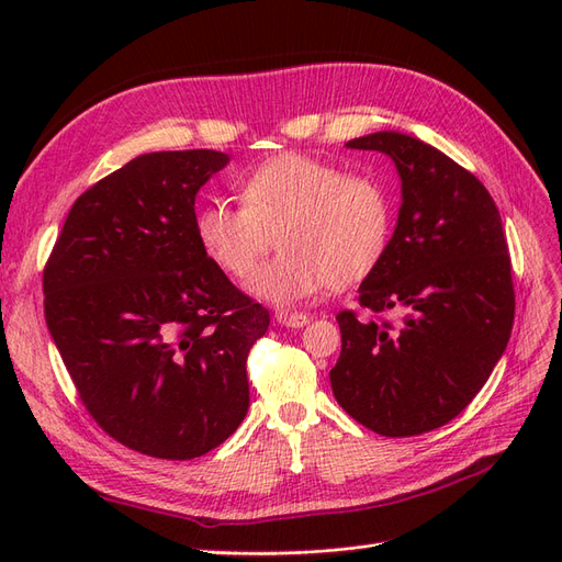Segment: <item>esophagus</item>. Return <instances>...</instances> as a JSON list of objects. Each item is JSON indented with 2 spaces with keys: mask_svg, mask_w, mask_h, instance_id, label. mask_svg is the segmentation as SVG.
Instances as JSON below:
<instances>
[{
  "mask_svg": "<svg viewBox=\"0 0 562 562\" xmlns=\"http://www.w3.org/2000/svg\"><path fill=\"white\" fill-rule=\"evenodd\" d=\"M277 323H279V326H285V328H302V326H307V323H310V314L279 312L277 314Z\"/></svg>",
  "mask_w": 562,
  "mask_h": 562,
  "instance_id": "esophagus-1",
  "label": "esophagus"
}]
</instances>
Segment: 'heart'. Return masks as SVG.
<instances>
[{"instance_id":"1","label":"heart","mask_w":562,"mask_h":562,"mask_svg":"<svg viewBox=\"0 0 562 562\" xmlns=\"http://www.w3.org/2000/svg\"><path fill=\"white\" fill-rule=\"evenodd\" d=\"M241 201H213L196 215L209 258L232 279H248L274 241L283 248L250 281L274 304H293L323 288L363 281L389 246L391 201L370 176L283 151L241 180Z\"/></svg>"}]
</instances>
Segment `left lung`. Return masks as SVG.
Listing matches in <instances>:
<instances>
[{
  "instance_id": "8db88e82",
  "label": "left lung",
  "mask_w": 562,
  "mask_h": 562,
  "mask_svg": "<svg viewBox=\"0 0 562 562\" xmlns=\"http://www.w3.org/2000/svg\"><path fill=\"white\" fill-rule=\"evenodd\" d=\"M382 151L401 178V209L382 262L359 288L370 312H339L337 403L375 434L443 427L479 394L514 328V281L502 217L483 182L415 135L378 131L347 143Z\"/></svg>"
}]
</instances>
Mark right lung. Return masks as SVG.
Here are the masks:
<instances>
[{"mask_svg": "<svg viewBox=\"0 0 562 562\" xmlns=\"http://www.w3.org/2000/svg\"><path fill=\"white\" fill-rule=\"evenodd\" d=\"M215 149L131 159L67 213L44 269V316L93 419L119 443L194 459L248 413L246 359L269 312L203 250L194 201Z\"/></svg>", "mask_w": 562, "mask_h": 562, "instance_id": "1", "label": "right lung"}]
</instances>
